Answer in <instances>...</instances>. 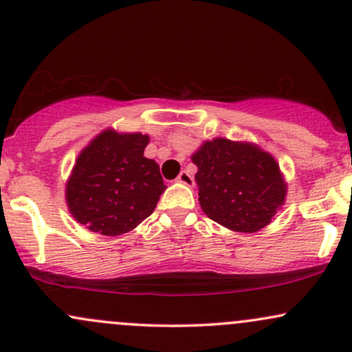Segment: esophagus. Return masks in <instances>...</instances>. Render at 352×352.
I'll use <instances>...</instances> for the list:
<instances>
[{"label": "esophagus", "instance_id": "obj_1", "mask_svg": "<svg viewBox=\"0 0 352 352\" xmlns=\"http://www.w3.org/2000/svg\"><path fill=\"white\" fill-rule=\"evenodd\" d=\"M176 181L177 183H181V184H184V186H193L195 184V179H193V176L190 175V173L188 171H181L179 173V176L176 177Z\"/></svg>", "mask_w": 352, "mask_h": 352}]
</instances>
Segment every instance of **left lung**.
<instances>
[{
	"label": "left lung",
	"mask_w": 352,
	"mask_h": 352,
	"mask_svg": "<svg viewBox=\"0 0 352 352\" xmlns=\"http://www.w3.org/2000/svg\"><path fill=\"white\" fill-rule=\"evenodd\" d=\"M198 201L208 219L235 232L266 227L285 203L286 183L274 157L251 142L213 139L191 155Z\"/></svg>",
	"instance_id": "left-lung-1"
}]
</instances>
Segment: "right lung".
<instances>
[{
    "instance_id": "1",
    "label": "right lung",
    "mask_w": 352,
    "mask_h": 352,
    "mask_svg": "<svg viewBox=\"0 0 352 352\" xmlns=\"http://www.w3.org/2000/svg\"><path fill=\"white\" fill-rule=\"evenodd\" d=\"M149 135H96L76 159L66 184L69 212L88 230L122 235L154 212L166 184L157 162L144 157Z\"/></svg>"
}]
</instances>
